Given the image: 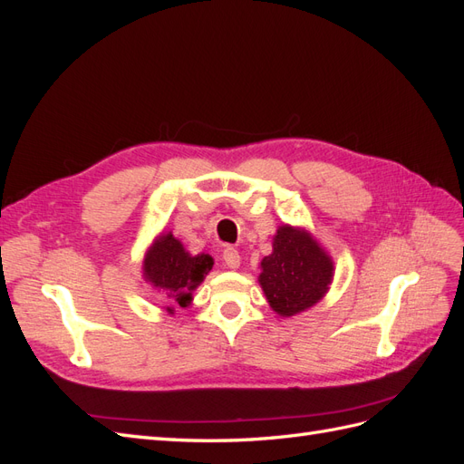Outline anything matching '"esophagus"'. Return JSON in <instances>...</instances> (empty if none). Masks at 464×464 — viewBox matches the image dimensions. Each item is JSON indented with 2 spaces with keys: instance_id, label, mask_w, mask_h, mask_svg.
<instances>
[{
  "instance_id": "34e87169",
  "label": "esophagus",
  "mask_w": 464,
  "mask_h": 464,
  "mask_svg": "<svg viewBox=\"0 0 464 464\" xmlns=\"http://www.w3.org/2000/svg\"><path fill=\"white\" fill-rule=\"evenodd\" d=\"M222 259H224V265H227L228 269H237V266H240V254H237L234 247L224 249Z\"/></svg>"
}]
</instances>
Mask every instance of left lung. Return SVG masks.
Listing matches in <instances>:
<instances>
[{"instance_id": "left-lung-1", "label": "left lung", "mask_w": 464, "mask_h": 464, "mask_svg": "<svg viewBox=\"0 0 464 464\" xmlns=\"http://www.w3.org/2000/svg\"><path fill=\"white\" fill-rule=\"evenodd\" d=\"M259 283L278 315H294L317 304L333 278V263L312 236L280 227L273 254L261 261Z\"/></svg>"}]
</instances>
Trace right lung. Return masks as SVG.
I'll use <instances>...</instances> for the list:
<instances>
[{"label":"right lung","instance_id":"add662e5","mask_svg":"<svg viewBox=\"0 0 464 464\" xmlns=\"http://www.w3.org/2000/svg\"><path fill=\"white\" fill-rule=\"evenodd\" d=\"M213 269V257L199 254L189 256L172 234H162L145 257V278L170 304L186 307L191 292L198 288L205 275ZM168 312H174L168 307Z\"/></svg>","mask_w":464,"mask_h":464}]
</instances>
